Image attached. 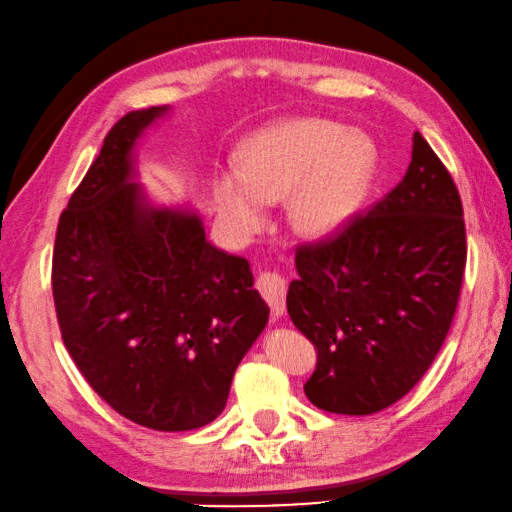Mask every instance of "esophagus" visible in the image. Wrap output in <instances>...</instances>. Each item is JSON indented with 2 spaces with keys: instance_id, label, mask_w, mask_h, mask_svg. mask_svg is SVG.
Masks as SVG:
<instances>
[{
  "instance_id": "esophagus-1",
  "label": "esophagus",
  "mask_w": 512,
  "mask_h": 512,
  "mask_svg": "<svg viewBox=\"0 0 512 512\" xmlns=\"http://www.w3.org/2000/svg\"><path fill=\"white\" fill-rule=\"evenodd\" d=\"M256 288L261 290V295L265 297V302L270 304L272 316L279 318L283 311H286V290L288 283L277 272H261V277L256 279Z\"/></svg>"
}]
</instances>
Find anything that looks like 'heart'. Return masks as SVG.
I'll use <instances>...</instances> for the list:
<instances>
[{"label":"heart","mask_w":512,"mask_h":512,"mask_svg":"<svg viewBox=\"0 0 512 512\" xmlns=\"http://www.w3.org/2000/svg\"><path fill=\"white\" fill-rule=\"evenodd\" d=\"M373 141L320 119L281 121L258 130L238 153V171L212 180L217 212L249 233L263 222V203L288 199V219L304 238H329L364 206L375 178Z\"/></svg>","instance_id":"1"}]
</instances>
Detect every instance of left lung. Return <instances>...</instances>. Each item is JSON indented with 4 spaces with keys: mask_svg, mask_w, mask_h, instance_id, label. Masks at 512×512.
<instances>
[{
    "mask_svg": "<svg viewBox=\"0 0 512 512\" xmlns=\"http://www.w3.org/2000/svg\"><path fill=\"white\" fill-rule=\"evenodd\" d=\"M465 263L458 187L414 132L403 180L345 229L295 251L288 316L318 350L306 398L366 416L410 393L451 329Z\"/></svg>",
    "mask_w": 512,
    "mask_h": 512,
    "instance_id": "obj_1",
    "label": "left lung"
}]
</instances>
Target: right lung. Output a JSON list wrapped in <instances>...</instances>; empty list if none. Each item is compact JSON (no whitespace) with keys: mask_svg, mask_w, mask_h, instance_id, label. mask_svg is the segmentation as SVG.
<instances>
[{"mask_svg":"<svg viewBox=\"0 0 512 512\" xmlns=\"http://www.w3.org/2000/svg\"><path fill=\"white\" fill-rule=\"evenodd\" d=\"M167 107L128 112L61 212L52 295L68 355L139 426L183 432L222 414L270 309L247 258L206 240L187 210L148 208L132 148Z\"/></svg>","mask_w":512,"mask_h":512,"instance_id":"right-lung-1","label":"right lung"}]
</instances>
